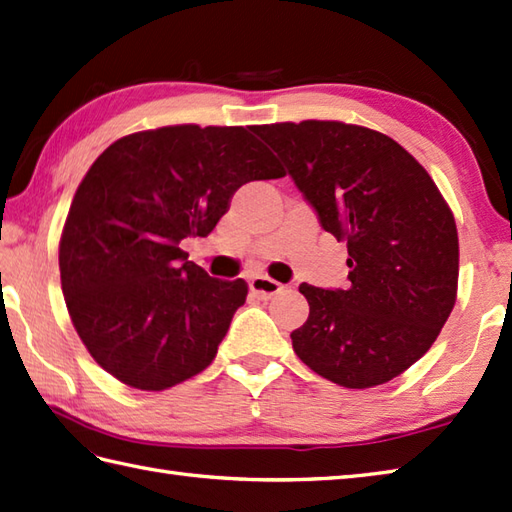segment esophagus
Masks as SVG:
<instances>
[{"label": "esophagus", "mask_w": 512, "mask_h": 512, "mask_svg": "<svg viewBox=\"0 0 512 512\" xmlns=\"http://www.w3.org/2000/svg\"><path fill=\"white\" fill-rule=\"evenodd\" d=\"M248 288H251L253 294H257L259 299H270V296H275L277 292H281V283H277L275 279L270 277H253L251 281H248Z\"/></svg>", "instance_id": "34e87169"}]
</instances>
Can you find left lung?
Segmentation results:
<instances>
[{
  "label": "left lung",
  "instance_id": "1",
  "mask_svg": "<svg viewBox=\"0 0 512 512\" xmlns=\"http://www.w3.org/2000/svg\"><path fill=\"white\" fill-rule=\"evenodd\" d=\"M253 133L349 251L347 290L301 283L310 316L290 334L294 353L344 388L390 382L423 358L454 310V213L423 165L377 130L305 120Z\"/></svg>",
  "mask_w": 512,
  "mask_h": 512
}]
</instances>
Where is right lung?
Segmentation results:
<instances>
[{"label": "right lung", "mask_w": 512, "mask_h": 512, "mask_svg": "<svg viewBox=\"0 0 512 512\" xmlns=\"http://www.w3.org/2000/svg\"><path fill=\"white\" fill-rule=\"evenodd\" d=\"M281 176L244 126L141 130L93 161L71 200L58 266L71 323L106 373L154 392L213 362L248 285L209 277L181 240L207 237L242 185Z\"/></svg>", "instance_id": "obj_1"}]
</instances>
